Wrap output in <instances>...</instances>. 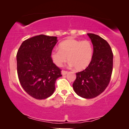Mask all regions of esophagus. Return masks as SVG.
<instances>
[{"label":"esophagus","instance_id":"1","mask_svg":"<svg viewBox=\"0 0 129 129\" xmlns=\"http://www.w3.org/2000/svg\"><path fill=\"white\" fill-rule=\"evenodd\" d=\"M67 73H68V72H67V71H64V70H62L61 71V74L63 75H63H67Z\"/></svg>","mask_w":129,"mask_h":129}]
</instances>
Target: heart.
<instances>
[{
	"label": "heart",
	"instance_id": "heart-1",
	"mask_svg": "<svg viewBox=\"0 0 129 129\" xmlns=\"http://www.w3.org/2000/svg\"><path fill=\"white\" fill-rule=\"evenodd\" d=\"M93 54V45L90 41L69 39L60 42L59 49L53 50L50 57L56 66H62L68 59L70 66L81 71L89 66Z\"/></svg>",
	"mask_w": 129,
	"mask_h": 129
}]
</instances>
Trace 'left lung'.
<instances>
[{
  "label": "left lung",
  "mask_w": 129,
  "mask_h": 129,
  "mask_svg": "<svg viewBox=\"0 0 129 129\" xmlns=\"http://www.w3.org/2000/svg\"><path fill=\"white\" fill-rule=\"evenodd\" d=\"M87 35L93 46L92 60L84 70L76 73L73 88L79 96L91 99L100 95L109 85L113 69V55L106 40L94 34Z\"/></svg>",
  "instance_id": "obj_1"
}]
</instances>
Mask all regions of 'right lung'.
<instances>
[{"label":"right lung","mask_w":129,"mask_h":129,"mask_svg":"<svg viewBox=\"0 0 129 129\" xmlns=\"http://www.w3.org/2000/svg\"><path fill=\"white\" fill-rule=\"evenodd\" d=\"M57 38L40 35L25 40L17 51V75L22 87L37 100L50 97L55 90L60 70L53 62L50 54Z\"/></svg>","instance_id":"obj_1"}]
</instances>
